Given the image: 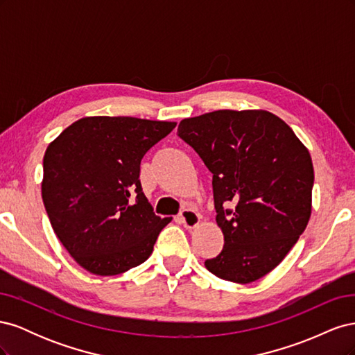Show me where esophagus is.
<instances>
[{"label": "esophagus", "mask_w": 355, "mask_h": 355, "mask_svg": "<svg viewBox=\"0 0 355 355\" xmlns=\"http://www.w3.org/2000/svg\"><path fill=\"white\" fill-rule=\"evenodd\" d=\"M179 219H180L182 223H184L185 228L192 230L200 223V214L194 210H191V209H184L179 214Z\"/></svg>", "instance_id": "34e87169"}]
</instances>
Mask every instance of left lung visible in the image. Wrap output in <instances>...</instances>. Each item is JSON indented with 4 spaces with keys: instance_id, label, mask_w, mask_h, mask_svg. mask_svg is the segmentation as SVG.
<instances>
[{
    "instance_id": "1",
    "label": "left lung",
    "mask_w": 355,
    "mask_h": 355,
    "mask_svg": "<svg viewBox=\"0 0 355 355\" xmlns=\"http://www.w3.org/2000/svg\"><path fill=\"white\" fill-rule=\"evenodd\" d=\"M178 136L213 175L225 244L204 265L227 282L259 280L284 259L308 225L314 185L308 149L282 118L262 110L185 118Z\"/></svg>"
}]
</instances>
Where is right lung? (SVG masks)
Masks as SVG:
<instances>
[{
  "mask_svg": "<svg viewBox=\"0 0 355 355\" xmlns=\"http://www.w3.org/2000/svg\"><path fill=\"white\" fill-rule=\"evenodd\" d=\"M176 123L85 116L53 141L42 159L41 192L53 231L75 262L96 275L144 263L161 219L148 202L141 161Z\"/></svg>",
  "mask_w": 355,
  "mask_h": 355,
  "instance_id": "right-lung-1",
  "label": "right lung"
}]
</instances>
